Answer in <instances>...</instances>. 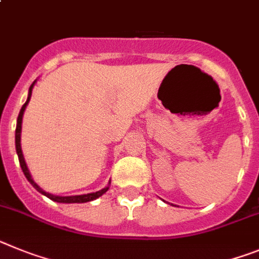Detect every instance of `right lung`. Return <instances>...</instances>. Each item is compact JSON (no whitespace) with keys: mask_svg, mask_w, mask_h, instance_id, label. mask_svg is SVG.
<instances>
[{"mask_svg":"<svg viewBox=\"0 0 259 259\" xmlns=\"http://www.w3.org/2000/svg\"><path fill=\"white\" fill-rule=\"evenodd\" d=\"M33 84H35V82L32 83L30 86V91H28V98H27V102L24 103L23 107H22L21 112H19V116H18V120H17V129H15V148H17V154H18V159H19V164H21L22 167V170H23L24 176H26V179L28 180L31 183V185L33 186V188L37 190L39 193H41V194H44L46 197H48L49 199H52V201L55 202H60V203H84V202H90V201H94V199H96V198H99L100 195L104 194L105 192L108 190V188H104L102 189L100 192H96V193H90V194H83V195H71V197H57V195H52L49 194V193L44 192L41 188H40L37 184L35 183L32 180V177H31L30 175V170H28V168H27V164L26 161H24V157H23V152H22V147H21V130H22V118H23V112L24 109H26V105L28 104V102H30L31 99V95H32V87Z\"/></svg>","mask_w":259,"mask_h":259,"instance_id":"right-lung-1","label":"right lung"}]
</instances>
